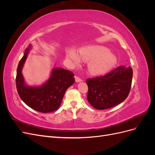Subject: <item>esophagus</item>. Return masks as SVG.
Masks as SVG:
<instances>
[{
  "label": "esophagus",
  "instance_id": "1",
  "mask_svg": "<svg viewBox=\"0 0 155 155\" xmlns=\"http://www.w3.org/2000/svg\"><path fill=\"white\" fill-rule=\"evenodd\" d=\"M75 81H76V82H77V83H79V82L82 81L83 80L81 78H79L78 76H75Z\"/></svg>",
  "mask_w": 155,
  "mask_h": 155
}]
</instances>
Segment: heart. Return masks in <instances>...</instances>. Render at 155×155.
Returning a JSON list of instances; mask_svg holds the SVG:
<instances>
[{
	"label": "heart",
	"mask_w": 155,
	"mask_h": 155,
	"mask_svg": "<svg viewBox=\"0 0 155 155\" xmlns=\"http://www.w3.org/2000/svg\"><path fill=\"white\" fill-rule=\"evenodd\" d=\"M80 58L85 61H91L88 64L90 72L94 75L104 74L113 68L117 62V58L109 49L104 46L95 45L82 48L79 50ZM67 58L75 63L80 62V58L73 49L67 51Z\"/></svg>",
	"instance_id": "heart-1"
}]
</instances>
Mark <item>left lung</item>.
Instances as JSON below:
<instances>
[{"instance_id": "left-lung-1", "label": "left lung", "mask_w": 155, "mask_h": 155, "mask_svg": "<svg viewBox=\"0 0 155 155\" xmlns=\"http://www.w3.org/2000/svg\"><path fill=\"white\" fill-rule=\"evenodd\" d=\"M133 74L130 67L120 66L104 76L87 79L88 101L98 110L122 103L130 92Z\"/></svg>"}]
</instances>
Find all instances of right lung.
<instances>
[{
	"label": "right lung",
	"instance_id": "add662e5",
	"mask_svg": "<svg viewBox=\"0 0 155 155\" xmlns=\"http://www.w3.org/2000/svg\"><path fill=\"white\" fill-rule=\"evenodd\" d=\"M31 45L27 48L17 69L16 87L21 99L31 109L43 113L55 111L59 109L64 93L72 85L74 74L62 68H54L49 79L40 86H29L25 83L22 74Z\"/></svg>",
	"mask_w": 155,
	"mask_h": 155
}]
</instances>
